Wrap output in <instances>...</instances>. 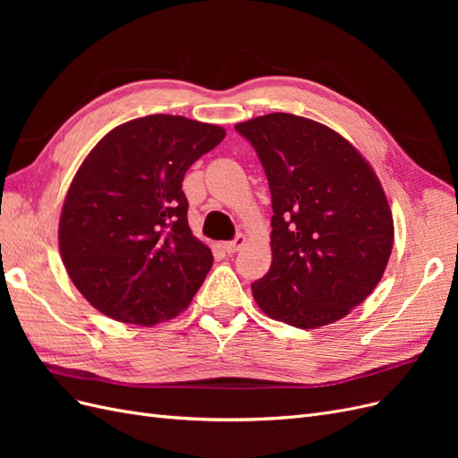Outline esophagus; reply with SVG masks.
<instances>
[{
  "label": "esophagus",
  "instance_id": "obj_1",
  "mask_svg": "<svg viewBox=\"0 0 458 458\" xmlns=\"http://www.w3.org/2000/svg\"><path fill=\"white\" fill-rule=\"evenodd\" d=\"M244 244H246V237H244V234H241V233H239L237 237H234L233 241L225 242V244H224V248H225V252H227V254H234V252H239Z\"/></svg>",
  "mask_w": 458,
  "mask_h": 458
}]
</instances>
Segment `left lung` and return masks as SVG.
<instances>
[{
    "label": "left lung",
    "instance_id": "left-lung-1",
    "mask_svg": "<svg viewBox=\"0 0 458 458\" xmlns=\"http://www.w3.org/2000/svg\"><path fill=\"white\" fill-rule=\"evenodd\" d=\"M271 191V267L252 294L263 313L298 328L348 315L380 283L394 217L370 164L340 133L273 113L234 126Z\"/></svg>",
    "mask_w": 458,
    "mask_h": 458
}]
</instances>
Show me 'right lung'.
<instances>
[{"label": "right lung", "instance_id": "obj_1", "mask_svg": "<svg viewBox=\"0 0 458 458\" xmlns=\"http://www.w3.org/2000/svg\"><path fill=\"white\" fill-rule=\"evenodd\" d=\"M225 130L150 114L108 131L66 192L59 250L95 310L150 327L182 313L210 271V248L192 237L185 172Z\"/></svg>", "mask_w": 458, "mask_h": 458}]
</instances>
